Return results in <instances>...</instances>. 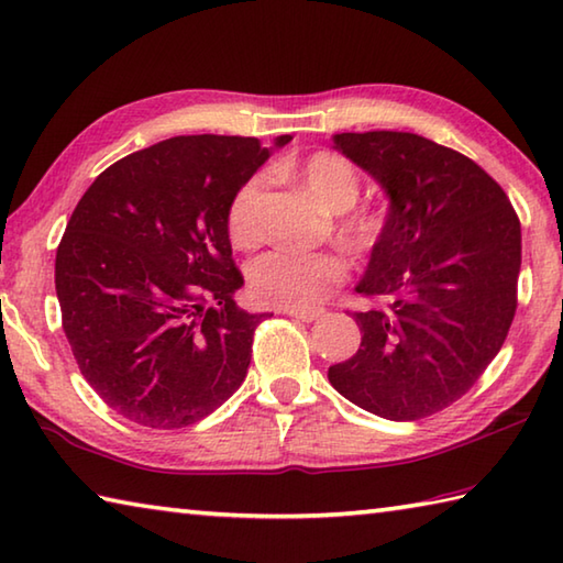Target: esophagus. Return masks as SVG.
Listing matches in <instances>:
<instances>
[{
	"label": "esophagus",
	"instance_id": "34e87169",
	"mask_svg": "<svg viewBox=\"0 0 563 563\" xmlns=\"http://www.w3.org/2000/svg\"><path fill=\"white\" fill-rule=\"evenodd\" d=\"M285 314H290V317H295V320H302V322H312V320H320L324 310L322 308H305V310L288 308L285 310Z\"/></svg>",
	"mask_w": 563,
	"mask_h": 563
}]
</instances>
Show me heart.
<instances>
[{"mask_svg":"<svg viewBox=\"0 0 563 563\" xmlns=\"http://www.w3.org/2000/svg\"><path fill=\"white\" fill-rule=\"evenodd\" d=\"M298 179L327 211L336 213V236L356 253H369L379 243L386 219L382 211L354 207L362 179L350 159L330 150H317L295 167ZM265 179L253 175L233 194L227 211V231L236 249H258L263 223ZM350 265L332 251H271L253 263L251 288L258 300L278 308L305 310L342 285Z\"/></svg>","mask_w":563,"mask_h":563,"instance_id":"heart-1","label":"heart"}]
</instances>
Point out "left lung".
<instances>
[{
  "label": "left lung",
  "mask_w": 563,
  "mask_h": 563,
  "mask_svg": "<svg viewBox=\"0 0 563 563\" xmlns=\"http://www.w3.org/2000/svg\"><path fill=\"white\" fill-rule=\"evenodd\" d=\"M336 150L382 184L391 211L356 292L362 346L330 384L364 411L418 421L465 396L517 312L522 229L505 189L460 152L413 132H342Z\"/></svg>",
  "instance_id": "8db88e82"
}]
</instances>
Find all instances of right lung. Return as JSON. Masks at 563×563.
<instances>
[{
    "mask_svg": "<svg viewBox=\"0 0 563 563\" xmlns=\"http://www.w3.org/2000/svg\"><path fill=\"white\" fill-rule=\"evenodd\" d=\"M265 159L255 137H172L100 172L70 213L60 324L84 379L128 421L191 426L246 379L265 314L233 300L243 275L227 211Z\"/></svg>",
    "mask_w": 563,
    "mask_h": 563,
    "instance_id": "1",
    "label": "right lung"
}]
</instances>
